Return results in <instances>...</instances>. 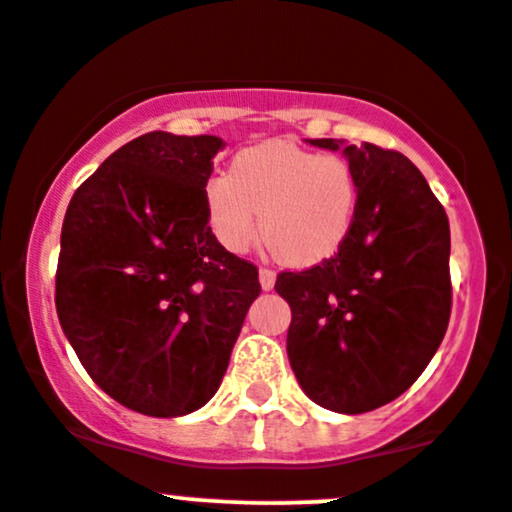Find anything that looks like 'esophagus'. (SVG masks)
Masks as SVG:
<instances>
[{"mask_svg":"<svg viewBox=\"0 0 512 512\" xmlns=\"http://www.w3.org/2000/svg\"><path fill=\"white\" fill-rule=\"evenodd\" d=\"M274 279H277V274H274L272 270H267V267H262L260 270V284L265 292H270V289L274 287Z\"/></svg>","mask_w":512,"mask_h":512,"instance_id":"esophagus-1","label":"esophagus"}]
</instances>
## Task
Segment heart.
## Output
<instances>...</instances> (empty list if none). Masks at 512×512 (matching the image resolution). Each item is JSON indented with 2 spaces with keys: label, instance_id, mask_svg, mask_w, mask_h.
Returning <instances> with one entry per match:
<instances>
[{
  "label": "heart",
  "instance_id": "heart-1",
  "mask_svg": "<svg viewBox=\"0 0 512 512\" xmlns=\"http://www.w3.org/2000/svg\"><path fill=\"white\" fill-rule=\"evenodd\" d=\"M358 186L351 164L289 142L240 152L228 176L206 186L208 223L230 252H245L260 235L279 262L309 267L331 257L351 233Z\"/></svg>",
  "mask_w": 512,
  "mask_h": 512
}]
</instances>
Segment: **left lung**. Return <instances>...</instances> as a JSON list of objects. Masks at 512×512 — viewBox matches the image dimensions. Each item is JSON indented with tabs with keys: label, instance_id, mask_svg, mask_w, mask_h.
<instances>
[{
	"label": "left lung",
	"instance_id": "left-lung-1",
	"mask_svg": "<svg viewBox=\"0 0 512 512\" xmlns=\"http://www.w3.org/2000/svg\"><path fill=\"white\" fill-rule=\"evenodd\" d=\"M343 154L358 186L351 233L321 265L279 274L274 289L292 309L287 355L301 390L360 414L400 397L437 353L451 314V235L405 154L368 142Z\"/></svg>",
	"mask_w": 512,
	"mask_h": 512
}]
</instances>
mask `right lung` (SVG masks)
Returning a JSON list of instances; mask_svg holds the SVG:
<instances>
[{"instance_id": "obj_1", "label": "right lung", "mask_w": 512, "mask_h": 512, "mask_svg": "<svg viewBox=\"0 0 512 512\" xmlns=\"http://www.w3.org/2000/svg\"><path fill=\"white\" fill-rule=\"evenodd\" d=\"M213 134L149 132L85 179L68 203L56 311L90 378L149 417H181L218 390L257 267L208 225Z\"/></svg>"}]
</instances>
